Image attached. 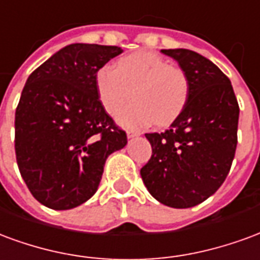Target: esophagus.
<instances>
[{"label":"esophagus","mask_w":260,"mask_h":260,"mask_svg":"<svg viewBox=\"0 0 260 260\" xmlns=\"http://www.w3.org/2000/svg\"><path fill=\"white\" fill-rule=\"evenodd\" d=\"M137 136H140V133L127 132V137H128V138H134V137H137Z\"/></svg>","instance_id":"esophagus-1"}]
</instances>
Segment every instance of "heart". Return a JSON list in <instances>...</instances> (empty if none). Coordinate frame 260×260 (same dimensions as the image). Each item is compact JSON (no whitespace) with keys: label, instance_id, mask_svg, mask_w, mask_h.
I'll return each mask as SVG.
<instances>
[{"label":"heart","instance_id":"b5f03b06","mask_svg":"<svg viewBox=\"0 0 260 260\" xmlns=\"http://www.w3.org/2000/svg\"><path fill=\"white\" fill-rule=\"evenodd\" d=\"M95 86L102 107L119 111L133 91V102L117 113L124 127L138 130L155 122L165 126L179 116L190 95V81L183 70L151 51H140L105 65L96 72Z\"/></svg>","mask_w":260,"mask_h":260}]
</instances>
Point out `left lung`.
<instances>
[{
  "instance_id": "obj_1",
  "label": "left lung",
  "mask_w": 260,
  "mask_h": 260,
  "mask_svg": "<svg viewBox=\"0 0 260 260\" xmlns=\"http://www.w3.org/2000/svg\"><path fill=\"white\" fill-rule=\"evenodd\" d=\"M162 52L187 75L190 95L168 130L145 134L152 156L140 173L155 200L185 209L208 200L226 180L240 108L229 77L212 60L184 48Z\"/></svg>"
}]
</instances>
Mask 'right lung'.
<instances>
[{
  "label": "right lung",
  "mask_w": 260,
  "mask_h": 260,
  "mask_svg": "<svg viewBox=\"0 0 260 260\" xmlns=\"http://www.w3.org/2000/svg\"><path fill=\"white\" fill-rule=\"evenodd\" d=\"M116 45L63 47L29 76L15 113V152L31 195L55 210L95 194L108 156L126 147L98 98L96 72L120 55Z\"/></svg>",
  "instance_id": "right-lung-1"
}]
</instances>
